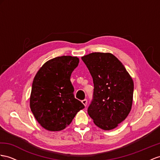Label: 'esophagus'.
Instances as JSON below:
<instances>
[{
	"mask_svg": "<svg viewBox=\"0 0 160 160\" xmlns=\"http://www.w3.org/2000/svg\"><path fill=\"white\" fill-rule=\"evenodd\" d=\"M82 103L83 105L86 107V106H87V99H84V100L82 101Z\"/></svg>",
	"mask_w": 160,
	"mask_h": 160,
	"instance_id": "1",
	"label": "esophagus"
}]
</instances>
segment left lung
Segmentation results:
<instances>
[{
  "mask_svg": "<svg viewBox=\"0 0 160 160\" xmlns=\"http://www.w3.org/2000/svg\"><path fill=\"white\" fill-rule=\"evenodd\" d=\"M94 83L88 113L99 128H116L129 114L134 83L125 67L112 53L92 52L82 57Z\"/></svg>",
  "mask_w": 160,
  "mask_h": 160,
  "instance_id": "left-lung-1",
  "label": "left lung"
}]
</instances>
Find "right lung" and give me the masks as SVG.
Here are the masks:
<instances>
[{
    "instance_id": "obj_1",
    "label": "right lung",
    "mask_w": 160,
    "mask_h": 160,
    "mask_svg": "<svg viewBox=\"0 0 160 160\" xmlns=\"http://www.w3.org/2000/svg\"><path fill=\"white\" fill-rule=\"evenodd\" d=\"M77 57H57L47 61L36 73L30 99L36 120L49 131H60L69 125L84 105L73 95L70 81L78 65Z\"/></svg>"
}]
</instances>
